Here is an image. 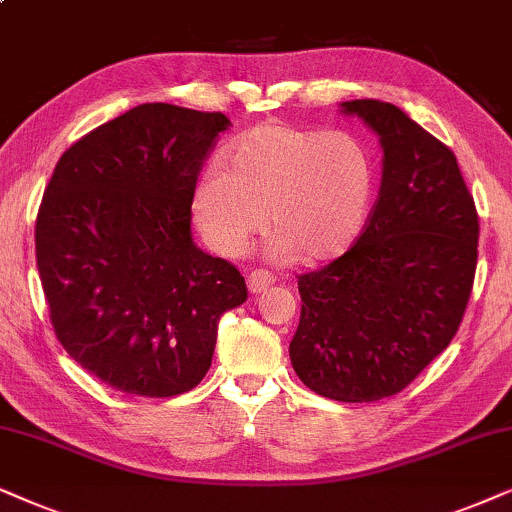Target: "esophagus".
Returning a JSON list of instances; mask_svg holds the SVG:
<instances>
[{
  "label": "esophagus",
  "mask_w": 512,
  "mask_h": 512,
  "mask_svg": "<svg viewBox=\"0 0 512 512\" xmlns=\"http://www.w3.org/2000/svg\"><path fill=\"white\" fill-rule=\"evenodd\" d=\"M274 274H269V271H264V269H255L252 271V274L248 276V288H250V292H264V290H269L271 285H274Z\"/></svg>",
  "instance_id": "34e87169"
}]
</instances>
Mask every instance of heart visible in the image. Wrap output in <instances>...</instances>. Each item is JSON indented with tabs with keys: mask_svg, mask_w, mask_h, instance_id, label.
<instances>
[{
	"mask_svg": "<svg viewBox=\"0 0 512 512\" xmlns=\"http://www.w3.org/2000/svg\"><path fill=\"white\" fill-rule=\"evenodd\" d=\"M372 185L370 154L353 135L262 124L238 135L222 152V163L201 175L194 220L222 255H238L269 222L278 257L320 264L358 238Z\"/></svg>",
	"mask_w": 512,
	"mask_h": 512,
	"instance_id": "1",
	"label": "heart"
}]
</instances>
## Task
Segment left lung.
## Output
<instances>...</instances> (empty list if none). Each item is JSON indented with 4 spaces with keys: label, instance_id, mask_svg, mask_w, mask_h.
Instances as JSON below:
<instances>
[{
    "label": "left lung",
    "instance_id": "obj_1",
    "mask_svg": "<svg viewBox=\"0 0 512 512\" xmlns=\"http://www.w3.org/2000/svg\"><path fill=\"white\" fill-rule=\"evenodd\" d=\"M342 107L379 135L381 187L356 243L299 276L290 360L313 393L372 403L410 386L454 339L473 290L480 222L452 149L391 102Z\"/></svg>",
    "mask_w": 512,
    "mask_h": 512
}]
</instances>
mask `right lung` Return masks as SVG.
<instances>
[{
  "label": "right lung",
  "instance_id": "1",
  "mask_svg": "<svg viewBox=\"0 0 512 512\" xmlns=\"http://www.w3.org/2000/svg\"><path fill=\"white\" fill-rule=\"evenodd\" d=\"M229 126L145 102L74 142L46 185L34 243L53 332L121 393L192 391L220 316L248 299L241 271L192 241L196 180Z\"/></svg>",
  "mask_w": 512,
  "mask_h": 512
}]
</instances>
